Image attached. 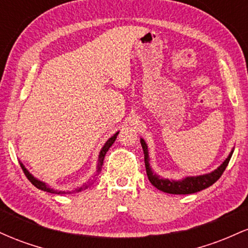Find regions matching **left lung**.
<instances>
[{
    "label": "left lung",
    "instance_id": "obj_1",
    "mask_svg": "<svg viewBox=\"0 0 248 248\" xmlns=\"http://www.w3.org/2000/svg\"><path fill=\"white\" fill-rule=\"evenodd\" d=\"M141 146L143 149L144 154V163H146V170H147V176L148 179L150 181V183L154 186L157 187L161 191L167 192V193H172V195H189V193H195L201 191V190L206 189V187L211 186L213 183L218 181L220 178V176L223 175V172L226 169L227 164H229L230 160L232 157L233 149L230 153V155L227 156V158L223 163L219 166L217 169L213 170V171L205 173V175H199V176H190V177H186L181 181H173V179H168V178H162L156 173H154L152 167L149 164V155H148V146L144 142L143 139H141Z\"/></svg>",
    "mask_w": 248,
    "mask_h": 248
}]
</instances>
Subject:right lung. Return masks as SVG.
<instances>
[{"label": "right lung", "mask_w": 248, "mask_h": 248, "mask_svg": "<svg viewBox=\"0 0 248 248\" xmlns=\"http://www.w3.org/2000/svg\"><path fill=\"white\" fill-rule=\"evenodd\" d=\"M118 134H119V132H116V133L114 134V135L112 136V138L108 139L106 143L104 144V147L101 148L100 154H99L98 167H96V175H95V176H98L99 173H100V171H101V168H102V163H104L105 155H106V153L108 152V149H109V148L112 147V144L114 143V141L116 140V136H118ZM21 167H22V169H23V171H24V173H25V176H27V178L29 179V181L31 182V183H32L33 186H35L37 187V189H41V190H43V191H46V192H50V193H58V195H59V193H65V191H57V190L52 189V187H50L49 186H47V184H45L44 182L39 181V179H37L36 177H33V176L31 175V173H30L29 171H28L27 168H25V167L23 166V163H21ZM91 184H92V183H90V184H86V183H85L84 186H80V187H78V189H76L75 191H72V192H79V191H82V190L87 189V187L90 186Z\"/></svg>", "instance_id": "add662e5"}]
</instances>
